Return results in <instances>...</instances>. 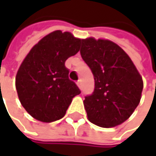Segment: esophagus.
Wrapping results in <instances>:
<instances>
[{
  "label": "esophagus",
  "mask_w": 156,
  "mask_h": 156,
  "mask_svg": "<svg viewBox=\"0 0 156 156\" xmlns=\"http://www.w3.org/2000/svg\"><path fill=\"white\" fill-rule=\"evenodd\" d=\"M77 85H78V87L79 88H81L82 87V83H81V80H78V82H77Z\"/></svg>",
  "instance_id": "1"
}]
</instances>
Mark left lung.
Returning <instances> with one entry per match:
<instances>
[{"instance_id": "1", "label": "left lung", "mask_w": 156, "mask_h": 156, "mask_svg": "<svg viewBox=\"0 0 156 156\" xmlns=\"http://www.w3.org/2000/svg\"><path fill=\"white\" fill-rule=\"evenodd\" d=\"M81 42V57L95 79L93 93L84 100L87 118L101 127L118 126L140 102L142 77L129 56L115 43L94 38Z\"/></svg>"}]
</instances>
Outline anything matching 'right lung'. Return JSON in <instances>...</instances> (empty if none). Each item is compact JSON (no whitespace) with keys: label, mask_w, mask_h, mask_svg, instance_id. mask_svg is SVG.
I'll list each match as a JSON object with an SVG mask.
<instances>
[{"label":"right lung","mask_w":156,"mask_h":156,"mask_svg":"<svg viewBox=\"0 0 156 156\" xmlns=\"http://www.w3.org/2000/svg\"><path fill=\"white\" fill-rule=\"evenodd\" d=\"M81 40L70 32L53 31L30 49L16 75V89L22 107L35 119L53 122L62 118L80 94L69 78L66 60L76 55Z\"/></svg>","instance_id":"right-lung-1"}]
</instances>
